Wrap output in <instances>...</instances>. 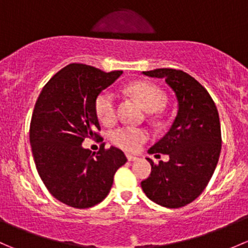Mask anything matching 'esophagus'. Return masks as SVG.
I'll return each instance as SVG.
<instances>
[{
  "instance_id": "1",
  "label": "esophagus",
  "mask_w": 248,
  "mask_h": 248,
  "mask_svg": "<svg viewBox=\"0 0 248 248\" xmlns=\"http://www.w3.org/2000/svg\"><path fill=\"white\" fill-rule=\"evenodd\" d=\"M127 159H128L129 162H134L138 159V157L137 156H132V155H127Z\"/></svg>"
}]
</instances>
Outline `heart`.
I'll return each mask as SVG.
<instances>
[{"label":"heart","mask_w":248,"mask_h":248,"mask_svg":"<svg viewBox=\"0 0 248 248\" xmlns=\"http://www.w3.org/2000/svg\"><path fill=\"white\" fill-rule=\"evenodd\" d=\"M127 92L137 99L147 112L161 111L164 108L167 97L157 85L147 81H137L127 87ZM116 97L112 92L102 91L94 101V111L99 121L104 124H112L116 121ZM149 132L138 127H120L110 134V140L115 146L126 151H138L144 142L149 140Z\"/></svg>","instance_id":"heart-1"}]
</instances>
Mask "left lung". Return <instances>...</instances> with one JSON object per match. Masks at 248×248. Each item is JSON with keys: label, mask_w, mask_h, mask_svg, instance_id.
<instances>
[{"label": "left lung", "mask_w": 248, "mask_h": 248, "mask_svg": "<svg viewBox=\"0 0 248 248\" xmlns=\"http://www.w3.org/2000/svg\"><path fill=\"white\" fill-rule=\"evenodd\" d=\"M142 74L164 79L179 110L168 133L149 150L156 157L169 155V161L155 164L147 158L151 174L141 188L156 204L177 209L198 198L214 174L222 147L218 111L206 89L184 71L158 68Z\"/></svg>", "instance_id": "8db88e82"}]
</instances>
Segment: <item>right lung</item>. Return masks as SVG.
Instances as JSON below:
<instances>
[{
	"label": "right lung",
	"instance_id": "obj_1",
	"mask_svg": "<svg viewBox=\"0 0 248 248\" xmlns=\"http://www.w3.org/2000/svg\"><path fill=\"white\" fill-rule=\"evenodd\" d=\"M121 74L71 63L46 82L36 102L30 142L37 171L47 191L68 206L87 209L101 202L127 162L117 147L103 144L92 154L81 145L86 138H101L94 101Z\"/></svg>",
	"mask_w": 248,
	"mask_h": 248
}]
</instances>
